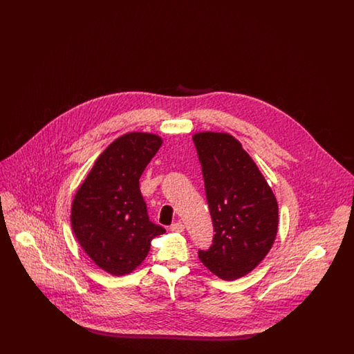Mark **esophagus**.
I'll return each instance as SVG.
<instances>
[{"label": "esophagus", "instance_id": "esophagus-1", "mask_svg": "<svg viewBox=\"0 0 354 354\" xmlns=\"http://www.w3.org/2000/svg\"><path fill=\"white\" fill-rule=\"evenodd\" d=\"M169 230L174 231V232H183L185 231V224L182 221H176V223L171 224Z\"/></svg>", "mask_w": 354, "mask_h": 354}]
</instances>
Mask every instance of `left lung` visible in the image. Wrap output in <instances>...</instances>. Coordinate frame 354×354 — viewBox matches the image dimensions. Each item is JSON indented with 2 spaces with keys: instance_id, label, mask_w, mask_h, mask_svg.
I'll return each mask as SVG.
<instances>
[{
  "instance_id": "left-lung-1",
  "label": "left lung",
  "mask_w": 354,
  "mask_h": 354,
  "mask_svg": "<svg viewBox=\"0 0 354 354\" xmlns=\"http://www.w3.org/2000/svg\"><path fill=\"white\" fill-rule=\"evenodd\" d=\"M214 224L203 264L223 280L250 273L270 252L279 225L276 198L241 143L224 133L192 136Z\"/></svg>"
}]
</instances>
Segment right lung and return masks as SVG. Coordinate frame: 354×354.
Returning a JSON list of instances; mask_svg holds the SVG:
<instances>
[{
    "mask_svg": "<svg viewBox=\"0 0 354 354\" xmlns=\"http://www.w3.org/2000/svg\"><path fill=\"white\" fill-rule=\"evenodd\" d=\"M162 146L158 135L130 133L97 159L71 205V227L81 247L103 270L123 276L146 259L151 240L166 230L153 224L139 179Z\"/></svg>",
    "mask_w": 354,
    "mask_h": 354,
    "instance_id": "right-lung-1",
    "label": "right lung"
}]
</instances>
